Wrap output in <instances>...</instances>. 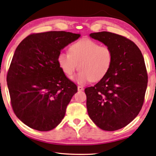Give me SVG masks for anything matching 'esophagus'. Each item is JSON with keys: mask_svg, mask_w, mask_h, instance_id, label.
<instances>
[{"mask_svg": "<svg viewBox=\"0 0 156 156\" xmlns=\"http://www.w3.org/2000/svg\"><path fill=\"white\" fill-rule=\"evenodd\" d=\"M83 89H84V88L82 86H78V90H80H80H83Z\"/></svg>", "mask_w": 156, "mask_h": 156, "instance_id": "1", "label": "esophagus"}]
</instances>
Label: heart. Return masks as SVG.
<instances>
[{
  "label": "heart",
  "mask_w": 156,
  "mask_h": 156,
  "mask_svg": "<svg viewBox=\"0 0 156 156\" xmlns=\"http://www.w3.org/2000/svg\"><path fill=\"white\" fill-rule=\"evenodd\" d=\"M69 54L61 52L58 63L63 73L71 78L76 69L80 72L72 79L84 85L90 81L101 80L112 66L113 52L108 46H100L89 39H83L72 44Z\"/></svg>",
  "instance_id": "obj_1"
}]
</instances>
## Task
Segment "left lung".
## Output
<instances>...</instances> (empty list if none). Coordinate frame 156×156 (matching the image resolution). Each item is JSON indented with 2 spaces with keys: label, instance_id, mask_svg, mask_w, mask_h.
<instances>
[{
  "label": "left lung",
  "instance_id": "1",
  "mask_svg": "<svg viewBox=\"0 0 156 156\" xmlns=\"http://www.w3.org/2000/svg\"><path fill=\"white\" fill-rule=\"evenodd\" d=\"M89 35L109 46L114 58L105 77L84 89L87 112L100 129L115 131L128 125L142 108L148 82L145 61L138 47L125 37L106 31Z\"/></svg>",
  "mask_w": 156,
  "mask_h": 156
}]
</instances>
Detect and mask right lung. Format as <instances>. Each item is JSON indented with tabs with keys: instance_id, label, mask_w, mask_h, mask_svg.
Returning a JSON list of instances; mask_svg holds the SVG:
<instances>
[{
	"instance_id": "right-lung-1",
	"label": "right lung",
	"mask_w": 156,
	"mask_h": 156,
	"mask_svg": "<svg viewBox=\"0 0 156 156\" xmlns=\"http://www.w3.org/2000/svg\"><path fill=\"white\" fill-rule=\"evenodd\" d=\"M80 37L66 31L31 34L14 52L7 76L11 106L25 125L50 131L65 117L78 87L61 69V50Z\"/></svg>"
}]
</instances>
